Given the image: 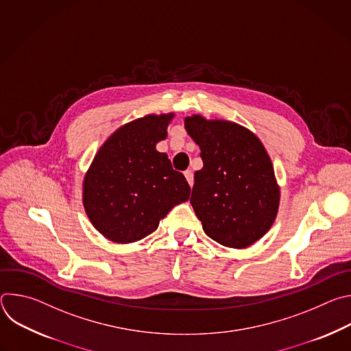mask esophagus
<instances>
[{
	"instance_id": "1",
	"label": "esophagus",
	"mask_w": 351,
	"mask_h": 351,
	"mask_svg": "<svg viewBox=\"0 0 351 351\" xmlns=\"http://www.w3.org/2000/svg\"><path fill=\"white\" fill-rule=\"evenodd\" d=\"M183 175H184V178H186V180H187V183L190 184V187L193 186V182H194V179H193V172L190 171V169H187V171H184L183 172Z\"/></svg>"
}]
</instances>
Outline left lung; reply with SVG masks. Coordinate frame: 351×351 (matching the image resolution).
I'll list each match as a JSON object with an SVG mask.
<instances>
[{
	"label": "left lung",
	"instance_id": "8db88e82",
	"mask_svg": "<svg viewBox=\"0 0 351 351\" xmlns=\"http://www.w3.org/2000/svg\"><path fill=\"white\" fill-rule=\"evenodd\" d=\"M189 136L202 149L190 203L204 232L230 248H245L272 226L280 189L261 140L247 128L194 114L184 118Z\"/></svg>",
	"mask_w": 351,
	"mask_h": 351
}]
</instances>
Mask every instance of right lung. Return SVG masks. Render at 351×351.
<instances>
[{
	"mask_svg": "<svg viewBox=\"0 0 351 351\" xmlns=\"http://www.w3.org/2000/svg\"><path fill=\"white\" fill-rule=\"evenodd\" d=\"M169 114H148L117 129L99 147L83 179V207L93 226L114 243L153 233L160 221L190 197L157 143L167 138Z\"/></svg>",
	"mask_w": 351,
	"mask_h": 351,
	"instance_id": "right-lung-1",
	"label": "right lung"
}]
</instances>
